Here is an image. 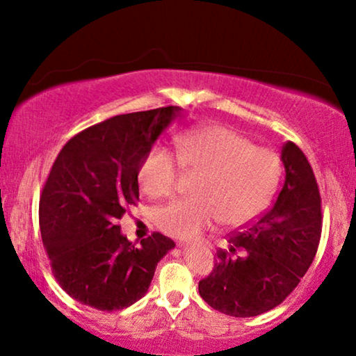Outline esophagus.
Wrapping results in <instances>:
<instances>
[{
  "mask_svg": "<svg viewBox=\"0 0 356 356\" xmlns=\"http://www.w3.org/2000/svg\"><path fill=\"white\" fill-rule=\"evenodd\" d=\"M179 245H181V246H183V245H184V243H183V241H181V243H179Z\"/></svg>",
  "mask_w": 356,
  "mask_h": 356,
  "instance_id": "obj_1",
  "label": "esophagus"
}]
</instances>
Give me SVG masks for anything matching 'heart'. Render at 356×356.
Here are the masks:
<instances>
[{
    "label": "heart",
    "mask_w": 356,
    "mask_h": 356,
    "mask_svg": "<svg viewBox=\"0 0 356 356\" xmlns=\"http://www.w3.org/2000/svg\"><path fill=\"white\" fill-rule=\"evenodd\" d=\"M175 147L181 168L201 177L193 186L196 196L155 212V223L170 236H197L216 220L222 227H240L269 204L279 186V155L227 126H206L179 136ZM138 179L149 197L173 196L177 163L167 150L155 149L140 163Z\"/></svg>",
    "instance_id": "heart-1"
}]
</instances>
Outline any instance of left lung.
Instances as JSON below:
<instances>
[{
    "label": "left lung",
    "instance_id": "8db88e82",
    "mask_svg": "<svg viewBox=\"0 0 356 356\" xmlns=\"http://www.w3.org/2000/svg\"><path fill=\"white\" fill-rule=\"evenodd\" d=\"M285 181L269 211L228 235L199 295L235 318L259 316L279 306L303 279L318 251L323 213L313 168L298 145L282 147Z\"/></svg>",
    "mask_w": 356,
    "mask_h": 356
}]
</instances>
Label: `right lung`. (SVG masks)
<instances>
[{
	"instance_id": "1",
	"label": "right lung",
	"mask_w": 356,
	"mask_h": 356,
	"mask_svg": "<svg viewBox=\"0 0 356 356\" xmlns=\"http://www.w3.org/2000/svg\"><path fill=\"white\" fill-rule=\"evenodd\" d=\"M179 106L118 115L67 140L42 189L38 220L53 275L79 303L128 308L147 293L157 262L175 248L152 233L136 246L118 220L139 201L138 173Z\"/></svg>"
}]
</instances>
